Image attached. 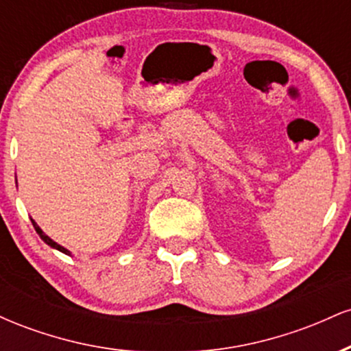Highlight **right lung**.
Returning a JSON list of instances; mask_svg holds the SVG:
<instances>
[{"label":"right lung","instance_id":"obj_1","mask_svg":"<svg viewBox=\"0 0 351 351\" xmlns=\"http://www.w3.org/2000/svg\"><path fill=\"white\" fill-rule=\"evenodd\" d=\"M31 221H33V226H34V229H36V232H38V234H39V237H41V239L44 241V243H46L47 245H51V247L58 249V251H60V252L67 254V256H71V251H67V249H66V247H62V245H60V244H58V243H56V241H52L49 236H46V234H44V232H43V229H41V228H39V226H38V224H36V223H34V219H31Z\"/></svg>","mask_w":351,"mask_h":351}]
</instances>
